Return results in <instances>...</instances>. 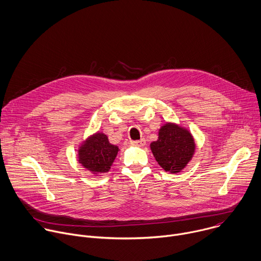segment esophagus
I'll list each match as a JSON object with an SVG mask.
<instances>
[{"mask_svg": "<svg viewBox=\"0 0 261 261\" xmlns=\"http://www.w3.org/2000/svg\"><path fill=\"white\" fill-rule=\"evenodd\" d=\"M131 144L133 146H143L145 144V140L144 139H140V140H135V141H131Z\"/></svg>", "mask_w": 261, "mask_h": 261, "instance_id": "esophagus-1", "label": "esophagus"}]
</instances>
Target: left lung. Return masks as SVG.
<instances>
[{
    "mask_svg": "<svg viewBox=\"0 0 261 261\" xmlns=\"http://www.w3.org/2000/svg\"><path fill=\"white\" fill-rule=\"evenodd\" d=\"M150 149L165 171L178 173L192 160L196 143L188 129L174 123H166L159 130L158 140L150 143Z\"/></svg>",
    "mask_w": 261,
    "mask_h": 261,
    "instance_id": "left-lung-1",
    "label": "left lung"
}]
</instances>
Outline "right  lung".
Instances as JSON below:
<instances>
[{"label": "right lung", "mask_w": 261, "mask_h": 261, "mask_svg": "<svg viewBox=\"0 0 261 261\" xmlns=\"http://www.w3.org/2000/svg\"><path fill=\"white\" fill-rule=\"evenodd\" d=\"M119 147L110 143L108 136L97 132L87 138L79 147V163L93 174L109 172L113 165Z\"/></svg>", "instance_id": "right-lung-1"}]
</instances>
